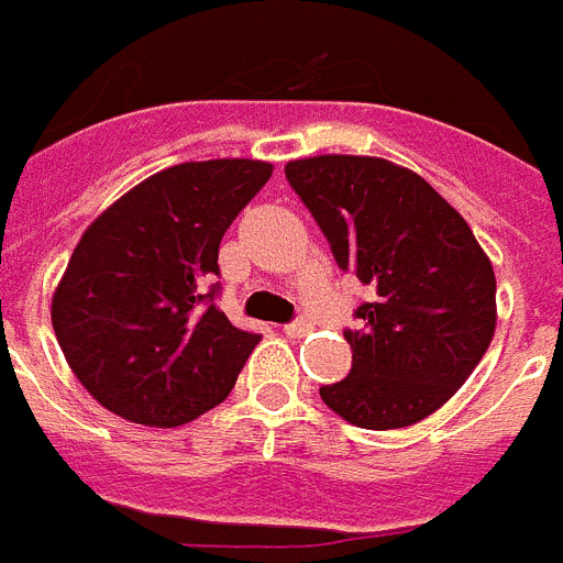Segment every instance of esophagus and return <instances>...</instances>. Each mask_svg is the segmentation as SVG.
<instances>
[{
  "instance_id": "obj_1",
  "label": "esophagus",
  "mask_w": 563,
  "mask_h": 563,
  "mask_svg": "<svg viewBox=\"0 0 563 563\" xmlns=\"http://www.w3.org/2000/svg\"><path fill=\"white\" fill-rule=\"evenodd\" d=\"M283 332H286L289 338H306L309 332H312V323L306 321V318H300V321H295V323H286V327H283Z\"/></svg>"
}]
</instances>
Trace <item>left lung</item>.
<instances>
[{"label":"left lung","instance_id":"1","mask_svg":"<svg viewBox=\"0 0 563 563\" xmlns=\"http://www.w3.org/2000/svg\"><path fill=\"white\" fill-rule=\"evenodd\" d=\"M338 266L376 291L344 338L350 376L321 399L355 428L396 431L440 410L486 355L497 327L492 260L460 210L419 173L376 155L286 164Z\"/></svg>","mask_w":563,"mask_h":563}]
</instances>
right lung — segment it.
<instances>
[{"label": "right lung", "mask_w": 563, "mask_h": 563, "mask_svg": "<svg viewBox=\"0 0 563 563\" xmlns=\"http://www.w3.org/2000/svg\"><path fill=\"white\" fill-rule=\"evenodd\" d=\"M257 158L185 162L144 178L84 231L52 297L77 382L126 422L176 428L225 401L260 335L202 295L219 242L272 178Z\"/></svg>", "instance_id": "1"}]
</instances>
